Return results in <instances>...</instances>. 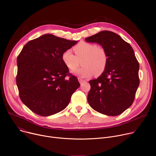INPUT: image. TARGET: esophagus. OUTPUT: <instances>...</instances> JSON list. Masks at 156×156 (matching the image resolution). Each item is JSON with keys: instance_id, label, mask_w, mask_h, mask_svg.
<instances>
[{"instance_id": "obj_1", "label": "esophagus", "mask_w": 156, "mask_h": 156, "mask_svg": "<svg viewBox=\"0 0 156 156\" xmlns=\"http://www.w3.org/2000/svg\"><path fill=\"white\" fill-rule=\"evenodd\" d=\"M78 81H79V82H80V84H82L83 83H84V81H85L83 80H82V79H81V78H78Z\"/></svg>"}]
</instances>
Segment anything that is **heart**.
<instances>
[{
  "label": "heart",
  "instance_id": "b5f03b06",
  "mask_svg": "<svg viewBox=\"0 0 156 156\" xmlns=\"http://www.w3.org/2000/svg\"><path fill=\"white\" fill-rule=\"evenodd\" d=\"M75 55L70 49L65 51L62 59L68 69L74 72L82 60L83 67L77 69L75 74L82 78H88L94 74L101 75L107 66L108 57L105 50L96 44L81 41L74 47Z\"/></svg>",
  "mask_w": 156,
  "mask_h": 156
}]
</instances>
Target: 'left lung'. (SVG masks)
Listing matches in <instances>:
<instances>
[{
    "label": "left lung",
    "mask_w": 156,
    "mask_h": 156,
    "mask_svg": "<svg viewBox=\"0 0 156 156\" xmlns=\"http://www.w3.org/2000/svg\"><path fill=\"white\" fill-rule=\"evenodd\" d=\"M85 41L102 46L108 61L105 72L90 80V106L101 114L115 116L133 104L139 84V65L131 46L119 35L101 31Z\"/></svg>",
    "instance_id": "obj_1"
}]
</instances>
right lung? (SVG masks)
Returning a JSON list of instances; mask_svg holds the SVG:
<instances>
[{
	"mask_svg": "<svg viewBox=\"0 0 156 156\" xmlns=\"http://www.w3.org/2000/svg\"><path fill=\"white\" fill-rule=\"evenodd\" d=\"M77 42L44 34L27 43L18 56L19 96L37 115L49 116L62 111L80 87L77 78L68 73L62 59L63 53Z\"/></svg>",
	"mask_w": 156,
	"mask_h": 156,
	"instance_id": "right-lung-1",
	"label": "right lung"
}]
</instances>
